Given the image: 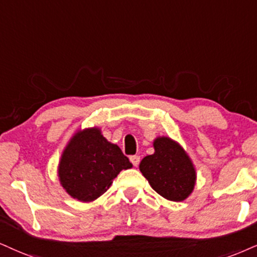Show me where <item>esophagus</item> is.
<instances>
[{
	"label": "esophagus",
	"instance_id": "obj_1",
	"mask_svg": "<svg viewBox=\"0 0 257 257\" xmlns=\"http://www.w3.org/2000/svg\"><path fill=\"white\" fill-rule=\"evenodd\" d=\"M130 161H131V163L134 164L135 167H137L138 164H139V162H141V157H139V156H136V155H135V156H131V157H130Z\"/></svg>",
	"mask_w": 257,
	"mask_h": 257
}]
</instances>
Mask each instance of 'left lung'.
<instances>
[{"label": "left lung", "mask_w": 257, "mask_h": 257, "mask_svg": "<svg viewBox=\"0 0 257 257\" xmlns=\"http://www.w3.org/2000/svg\"><path fill=\"white\" fill-rule=\"evenodd\" d=\"M155 154L142 160L139 169L150 186L163 198L182 201L191 194L195 170L183 149L170 138H157Z\"/></svg>", "instance_id": "1"}]
</instances>
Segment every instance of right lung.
Here are the masks:
<instances>
[{"instance_id": "right-lung-1", "label": "right lung", "mask_w": 257, "mask_h": 257, "mask_svg": "<svg viewBox=\"0 0 257 257\" xmlns=\"http://www.w3.org/2000/svg\"><path fill=\"white\" fill-rule=\"evenodd\" d=\"M131 162L118 145L109 143L100 130L78 132L63 153L59 163V180L72 198L93 201L102 195L122 169Z\"/></svg>"}]
</instances>
